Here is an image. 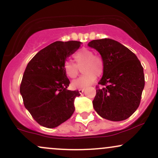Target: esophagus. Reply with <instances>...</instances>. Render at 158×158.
I'll return each mask as SVG.
<instances>
[{
	"mask_svg": "<svg viewBox=\"0 0 158 158\" xmlns=\"http://www.w3.org/2000/svg\"><path fill=\"white\" fill-rule=\"evenodd\" d=\"M85 90V88H80V89H79V92L80 94H81V93H83V92H84Z\"/></svg>",
	"mask_w": 158,
	"mask_h": 158,
	"instance_id": "obj_1",
	"label": "esophagus"
}]
</instances>
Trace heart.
<instances>
[{
	"label": "heart",
	"instance_id": "1",
	"mask_svg": "<svg viewBox=\"0 0 158 158\" xmlns=\"http://www.w3.org/2000/svg\"><path fill=\"white\" fill-rule=\"evenodd\" d=\"M75 63L65 61L63 65L64 73L69 78L74 79L79 75L80 68L83 74L72 82V86L75 88H85L89 86L97 79V77H101L104 73L105 64L100 56L94 55V52L90 49L83 48L73 54Z\"/></svg>",
	"mask_w": 158,
	"mask_h": 158
}]
</instances>
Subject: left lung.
I'll list each match as a JSON object with an SVG mask.
<instances>
[{
  "mask_svg": "<svg viewBox=\"0 0 158 158\" xmlns=\"http://www.w3.org/2000/svg\"><path fill=\"white\" fill-rule=\"evenodd\" d=\"M88 46L100 53L105 64L102 79L96 87L94 109L108 120L128 119L139 107L144 88L140 61L129 49L113 39L93 40Z\"/></svg>",
  "mask_w": 158,
  "mask_h": 158,
  "instance_id": "left-lung-1",
  "label": "left lung"
}]
</instances>
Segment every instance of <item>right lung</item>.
Here are the masks:
<instances>
[{
  "label": "right lung",
  "mask_w": 158,
  "mask_h": 158,
  "mask_svg": "<svg viewBox=\"0 0 158 158\" xmlns=\"http://www.w3.org/2000/svg\"><path fill=\"white\" fill-rule=\"evenodd\" d=\"M80 41H55L42 49L29 61L23 73L20 93L23 105L41 126L56 128L70 118L75 110L78 90L70 84L63 65L79 48Z\"/></svg>",
  "instance_id": "right-lung-1"
}]
</instances>
